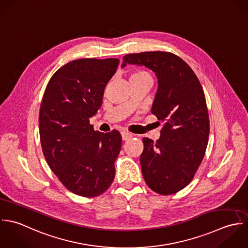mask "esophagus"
<instances>
[{
    "label": "esophagus",
    "instance_id": "34e87169",
    "mask_svg": "<svg viewBox=\"0 0 248 248\" xmlns=\"http://www.w3.org/2000/svg\"><path fill=\"white\" fill-rule=\"evenodd\" d=\"M132 134H130V133H128V132H125V131H123L122 132V139L124 140V141H127V140H129L130 138H132Z\"/></svg>",
    "mask_w": 248,
    "mask_h": 248
}]
</instances>
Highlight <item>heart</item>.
Wrapping results in <instances>:
<instances>
[{"instance_id": "1", "label": "heart", "mask_w": 248, "mask_h": 248, "mask_svg": "<svg viewBox=\"0 0 248 248\" xmlns=\"http://www.w3.org/2000/svg\"><path fill=\"white\" fill-rule=\"evenodd\" d=\"M143 77H149V75L147 72H144V71H137V72H134L130 76V78H143Z\"/></svg>"}]
</instances>
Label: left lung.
Returning <instances> with one entry per match:
<instances>
[{"label": "left lung", "mask_w": 248, "mask_h": 248, "mask_svg": "<svg viewBox=\"0 0 248 248\" xmlns=\"http://www.w3.org/2000/svg\"><path fill=\"white\" fill-rule=\"evenodd\" d=\"M126 64L145 66L158 79L151 113L164 126L155 143L143 138L144 179L160 195L175 194L192 181L207 148L209 116L203 89L191 67L170 52L126 54L122 68Z\"/></svg>", "instance_id": "1"}]
</instances>
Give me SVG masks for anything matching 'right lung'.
<instances>
[{"instance_id":"right-lung-1","label":"right lung","mask_w":248,"mask_h":248,"mask_svg":"<svg viewBox=\"0 0 248 248\" xmlns=\"http://www.w3.org/2000/svg\"><path fill=\"white\" fill-rule=\"evenodd\" d=\"M119 62L83 58L65 64L51 77L41 102L39 133L45 159L61 183L81 197L101 195L115 177L122 136L118 130L95 131L89 119L98 112Z\"/></svg>"}]
</instances>
